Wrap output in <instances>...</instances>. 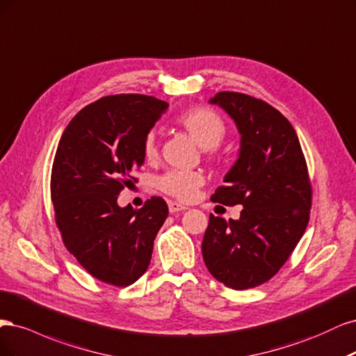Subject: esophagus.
Masks as SVG:
<instances>
[{
	"label": "esophagus",
	"mask_w": 356,
	"mask_h": 356,
	"mask_svg": "<svg viewBox=\"0 0 356 356\" xmlns=\"http://www.w3.org/2000/svg\"><path fill=\"white\" fill-rule=\"evenodd\" d=\"M185 209H186L185 205H181V204L176 202V201H170V202H168V210H170L171 214H175V213L181 211V210H185Z\"/></svg>",
	"instance_id": "esophagus-1"
}]
</instances>
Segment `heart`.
Instances as JSON below:
<instances>
[{"mask_svg":"<svg viewBox=\"0 0 356 356\" xmlns=\"http://www.w3.org/2000/svg\"><path fill=\"white\" fill-rule=\"evenodd\" d=\"M176 122L186 130L202 149H214L226 136V125L219 113L209 108H191L176 117ZM143 155L147 161L158 156V143L154 133H147L143 140ZM204 185L200 171L170 170L156 179L158 189L179 201H191Z\"/></svg>","mask_w":356,"mask_h":356,"instance_id":"1","label":"heart"}]
</instances>
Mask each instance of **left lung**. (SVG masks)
<instances>
[{
  "mask_svg": "<svg viewBox=\"0 0 356 356\" xmlns=\"http://www.w3.org/2000/svg\"><path fill=\"white\" fill-rule=\"evenodd\" d=\"M210 103L241 134L239 156L211 201L244 209L238 220L210 214L202 257L217 281L247 290L269 281L293 253L309 222L312 186L299 137L280 111L235 91Z\"/></svg>",
  "mask_w": 356,
  "mask_h": 356,
  "instance_id": "obj_1",
  "label": "left lung"
}]
</instances>
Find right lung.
<instances>
[{
	"mask_svg": "<svg viewBox=\"0 0 356 356\" xmlns=\"http://www.w3.org/2000/svg\"><path fill=\"white\" fill-rule=\"evenodd\" d=\"M168 103L145 95L102 97L67 124L51 168L56 225L67 251L91 277L115 286L139 280L167 219L161 197L121 209L120 192L137 181L143 140Z\"/></svg>",
	"mask_w": 356,
	"mask_h": 356,
	"instance_id": "add662e5",
	"label": "right lung"
}]
</instances>
